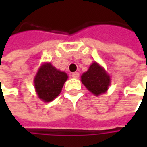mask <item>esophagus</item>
I'll list each match as a JSON object with an SVG mask.
<instances>
[{"instance_id":"1","label":"esophagus","mask_w":147,"mask_h":147,"mask_svg":"<svg viewBox=\"0 0 147 147\" xmlns=\"http://www.w3.org/2000/svg\"><path fill=\"white\" fill-rule=\"evenodd\" d=\"M71 76L73 77L74 78H78V77H79V74H78V73H77V72H75V73H73V74H71Z\"/></svg>"}]
</instances>
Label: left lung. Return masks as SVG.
<instances>
[{
  "mask_svg": "<svg viewBox=\"0 0 147 147\" xmlns=\"http://www.w3.org/2000/svg\"><path fill=\"white\" fill-rule=\"evenodd\" d=\"M81 81L89 92L98 96L107 92L111 78L104 68L95 61L90 65L88 71L82 74Z\"/></svg>",
  "mask_w": 147,
  "mask_h": 147,
  "instance_id": "obj_1",
  "label": "left lung"
}]
</instances>
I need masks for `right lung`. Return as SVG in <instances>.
<instances>
[{
  "label": "right lung",
  "mask_w": 147,
  "mask_h": 147,
  "mask_svg": "<svg viewBox=\"0 0 147 147\" xmlns=\"http://www.w3.org/2000/svg\"><path fill=\"white\" fill-rule=\"evenodd\" d=\"M67 79L68 74L65 72L57 69L50 62L43 63L33 79L38 98L43 102L52 101L61 92Z\"/></svg>",
  "instance_id": "1"
}]
</instances>
